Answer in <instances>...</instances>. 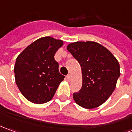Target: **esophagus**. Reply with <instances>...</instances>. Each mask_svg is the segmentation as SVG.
Masks as SVG:
<instances>
[{"label": "esophagus", "instance_id": "obj_1", "mask_svg": "<svg viewBox=\"0 0 132 132\" xmlns=\"http://www.w3.org/2000/svg\"><path fill=\"white\" fill-rule=\"evenodd\" d=\"M66 78L68 79V81H70L71 80V74H68V75L66 76Z\"/></svg>", "mask_w": 132, "mask_h": 132}]
</instances>
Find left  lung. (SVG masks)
<instances>
[{"instance_id": "left-lung-1", "label": "left lung", "mask_w": 132, "mask_h": 132, "mask_svg": "<svg viewBox=\"0 0 132 132\" xmlns=\"http://www.w3.org/2000/svg\"><path fill=\"white\" fill-rule=\"evenodd\" d=\"M67 50L79 61L82 71V87L73 93L74 101L85 109L98 107L116 88L119 63L109 51L94 41L72 43Z\"/></svg>"}]
</instances>
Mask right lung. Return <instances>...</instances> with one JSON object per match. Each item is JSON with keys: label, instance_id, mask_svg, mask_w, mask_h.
Masks as SVG:
<instances>
[{"label": "right lung", "instance_id": "1", "mask_svg": "<svg viewBox=\"0 0 132 132\" xmlns=\"http://www.w3.org/2000/svg\"><path fill=\"white\" fill-rule=\"evenodd\" d=\"M63 41L50 36L40 38L23 51L14 67L15 83L28 101L35 104L49 101L65 76L59 71L54 55Z\"/></svg>", "mask_w": 132, "mask_h": 132}]
</instances>
